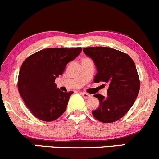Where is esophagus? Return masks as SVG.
Here are the masks:
<instances>
[{"label":"esophagus","mask_w":159,"mask_h":159,"mask_svg":"<svg viewBox=\"0 0 159 159\" xmlns=\"http://www.w3.org/2000/svg\"><path fill=\"white\" fill-rule=\"evenodd\" d=\"M81 95L84 97V98H90L92 95L89 93H86V92H81Z\"/></svg>","instance_id":"esophagus-1"}]
</instances>
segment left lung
Returning <instances> with one entry per match:
<instances>
[{"label":"left lung","instance_id":"left-lung-1","mask_svg":"<svg viewBox=\"0 0 159 159\" xmlns=\"http://www.w3.org/2000/svg\"><path fill=\"white\" fill-rule=\"evenodd\" d=\"M83 51L96 66L94 82L109 85L106 97L94 95L100 105L92 115L102 123L115 122L130 110L139 92L141 84L134 62L127 53L109 47H86Z\"/></svg>","mask_w":159,"mask_h":159}]
</instances>
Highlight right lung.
Masks as SVG:
<instances>
[{
    "label": "right lung",
    "mask_w": 159,
    "mask_h": 159,
    "mask_svg": "<svg viewBox=\"0 0 159 159\" xmlns=\"http://www.w3.org/2000/svg\"><path fill=\"white\" fill-rule=\"evenodd\" d=\"M81 50V47L44 49L22 63L18 74V92L28 109L39 120L53 121L66 110L74 92L57 89L55 79L64 73L66 65Z\"/></svg>",
    "instance_id": "add662e5"
}]
</instances>
